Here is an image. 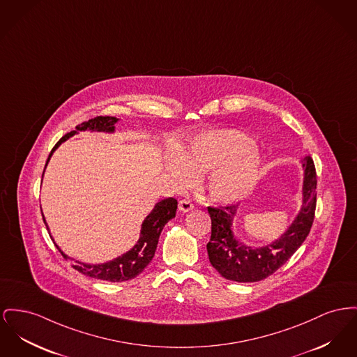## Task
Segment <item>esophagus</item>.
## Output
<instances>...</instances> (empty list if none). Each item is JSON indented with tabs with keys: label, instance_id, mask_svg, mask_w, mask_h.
Masks as SVG:
<instances>
[{
	"label": "esophagus",
	"instance_id": "obj_1",
	"mask_svg": "<svg viewBox=\"0 0 357 357\" xmlns=\"http://www.w3.org/2000/svg\"><path fill=\"white\" fill-rule=\"evenodd\" d=\"M178 208L181 211H183V213H186V211H190V210H192V204L190 202L189 199H181L179 201V204H178Z\"/></svg>",
	"mask_w": 357,
	"mask_h": 357
}]
</instances>
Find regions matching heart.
Segmentation results:
<instances>
[{
  "label": "heart",
  "instance_id": "heart-1",
  "mask_svg": "<svg viewBox=\"0 0 357 357\" xmlns=\"http://www.w3.org/2000/svg\"><path fill=\"white\" fill-rule=\"evenodd\" d=\"M260 166L257 149L233 129H218L197 136L189 147L168 160V175L179 186L204 176V191L215 204H233L255 186Z\"/></svg>",
  "mask_w": 357,
  "mask_h": 357
}]
</instances>
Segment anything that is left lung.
Instances as JSON below:
<instances>
[{
  "mask_svg": "<svg viewBox=\"0 0 357 357\" xmlns=\"http://www.w3.org/2000/svg\"><path fill=\"white\" fill-rule=\"evenodd\" d=\"M305 168L303 202L290 228L273 244L251 248L240 244L231 231L237 206H208L211 218V236L206 245L210 264L228 280L259 282L279 270L310 233L317 205V172L312 156L302 159Z\"/></svg>",
  "mask_w": 357,
  "mask_h": 357,
  "instance_id": "obj_1",
  "label": "left lung"
}]
</instances>
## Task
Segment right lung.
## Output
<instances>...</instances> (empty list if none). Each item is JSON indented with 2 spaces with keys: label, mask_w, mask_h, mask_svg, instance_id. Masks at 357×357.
<instances>
[{
  "label": "right lung",
  "mask_w": 357,
  "mask_h": 357,
  "mask_svg": "<svg viewBox=\"0 0 357 357\" xmlns=\"http://www.w3.org/2000/svg\"><path fill=\"white\" fill-rule=\"evenodd\" d=\"M119 120L116 117L110 116H97L91 120L84 121L82 124L77 126V130H71L66 133L63 137L55 144L52 148L51 153L48 155L47 163L52 155V152L59 147L64 140L75 135L78 130H98V132H113L114 130V124ZM45 163V166H47ZM178 208V202L175 198H166L155 205L153 210L147 215L142 225V233L137 244L130 250L126 252L123 256L107 261L104 264H84V263H71L73 268H75L78 273H84L86 276L101 279V280H107V282H126L129 279L136 278L139 273H143L144 268L151 263L156 247L159 241V236L163 231L165 225L167 224L171 218L175 217ZM44 220V218H43ZM44 224L47 227V222L44 220ZM48 229V227H47ZM56 248L67 257L61 248L56 245Z\"/></svg>",
  "instance_id": "1"
}]
</instances>
